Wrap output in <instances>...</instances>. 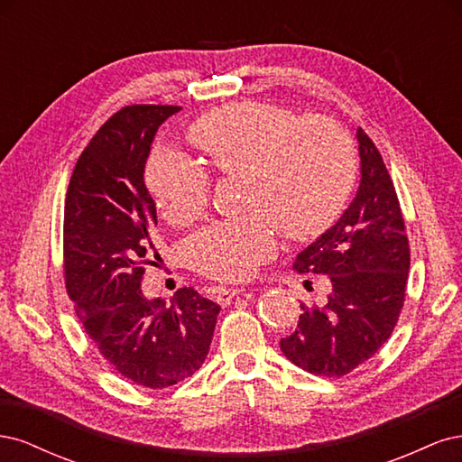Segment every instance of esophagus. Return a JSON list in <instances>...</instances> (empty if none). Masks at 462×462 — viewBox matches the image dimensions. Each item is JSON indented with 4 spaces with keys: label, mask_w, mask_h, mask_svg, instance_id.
<instances>
[{
    "label": "esophagus",
    "mask_w": 462,
    "mask_h": 462,
    "mask_svg": "<svg viewBox=\"0 0 462 462\" xmlns=\"http://www.w3.org/2000/svg\"><path fill=\"white\" fill-rule=\"evenodd\" d=\"M245 289H226V287H219L216 291V300L221 304V306H227L236 295H241Z\"/></svg>",
    "instance_id": "esophagus-1"
}]
</instances>
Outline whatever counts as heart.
<instances>
[{
	"label": "heart",
	"mask_w": 462,
	"mask_h": 462,
	"mask_svg": "<svg viewBox=\"0 0 462 462\" xmlns=\"http://www.w3.org/2000/svg\"><path fill=\"white\" fill-rule=\"evenodd\" d=\"M197 146L223 175L243 177V206L250 216L212 223L187 241L194 270L219 282H245L275 250L273 226L289 239L324 233L355 185L351 136L329 117H300L273 104L236 102L212 109L189 129ZM146 185L165 221L197 217L209 179L183 152L153 156Z\"/></svg>",
	"instance_id": "1"
}]
</instances>
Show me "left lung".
I'll use <instances>...</instances> for the list:
<instances>
[{
	"mask_svg": "<svg viewBox=\"0 0 462 462\" xmlns=\"http://www.w3.org/2000/svg\"><path fill=\"white\" fill-rule=\"evenodd\" d=\"M360 185L333 227L306 246L292 268L328 277L319 304L302 306L297 329L282 339L299 368L341 377L374 356L393 333L404 302L411 248L393 180L372 138L356 129Z\"/></svg>",
	"mask_w": 462,
	"mask_h": 462,
	"instance_id": "left-lung-1",
	"label": "left lung"
}]
</instances>
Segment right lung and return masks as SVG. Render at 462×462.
<instances>
[{
    "mask_svg": "<svg viewBox=\"0 0 462 462\" xmlns=\"http://www.w3.org/2000/svg\"><path fill=\"white\" fill-rule=\"evenodd\" d=\"M179 109L127 106L111 116L77 160L65 199L67 295L102 356L150 389L175 385L202 366L219 314L192 287L179 289L171 304L141 291L144 265L160 258L144 167L160 125Z\"/></svg>",
    "mask_w": 462,
    "mask_h": 462,
    "instance_id": "obj_1",
    "label": "right lung"
}]
</instances>
